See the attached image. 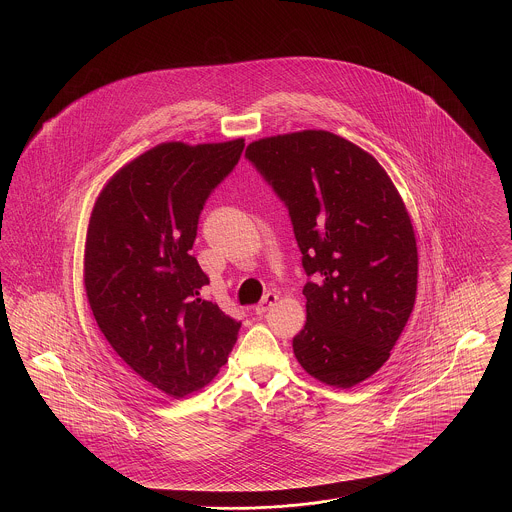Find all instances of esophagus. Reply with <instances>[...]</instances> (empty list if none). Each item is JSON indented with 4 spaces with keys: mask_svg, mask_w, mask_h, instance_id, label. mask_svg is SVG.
<instances>
[{
    "mask_svg": "<svg viewBox=\"0 0 512 512\" xmlns=\"http://www.w3.org/2000/svg\"><path fill=\"white\" fill-rule=\"evenodd\" d=\"M276 301H278V295H276V293H267V295L263 297V301L255 307V315H259V317L265 315L272 305H276Z\"/></svg>",
    "mask_w": 512,
    "mask_h": 512,
    "instance_id": "obj_1",
    "label": "esophagus"
}]
</instances>
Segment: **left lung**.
I'll use <instances>...</instances> for the list:
<instances>
[{
	"mask_svg": "<svg viewBox=\"0 0 512 512\" xmlns=\"http://www.w3.org/2000/svg\"><path fill=\"white\" fill-rule=\"evenodd\" d=\"M245 157L292 217L307 282L293 355L318 382L349 390L390 359L418 282L413 222L388 172L326 130L251 142Z\"/></svg>",
	"mask_w": 512,
	"mask_h": 512,
	"instance_id": "1",
	"label": "left lung"
}]
</instances>
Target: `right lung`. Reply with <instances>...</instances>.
<instances>
[{
  "instance_id": "1",
  "label": "right lung",
  "mask_w": 512,
  "mask_h": 512,
  "mask_svg": "<svg viewBox=\"0 0 512 512\" xmlns=\"http://www.w3.org/2000/svg\"><path fill=\"white\" fill-rule=\"evenodd\" d=\"M244 146L238 138L151 147L107 180L88 222L84 290L99 330L142 380L174 399L219 374L242 326L203 299L209 276L190 249L205 199Z\"/></svg>"
}]
</instances>
